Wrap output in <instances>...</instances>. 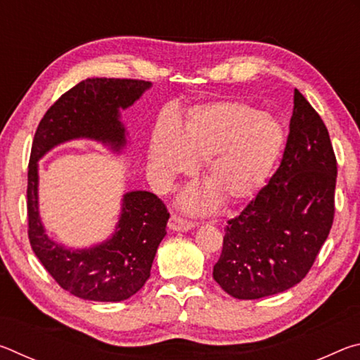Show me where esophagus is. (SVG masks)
<instances>
[{"label":"esophagus","mask_w":360,"mask_h":360,"mask_svg":"<svg viewBox=\"0 0 360 360\" xmlns=\"http://www.w3.org/2000/svg\"><path fill=\"white\" fill-rule=\"evenodd\" d=\"M195 222L192 221H187V219L181 217V216H176L173 214L172 217H169V222H168V227L169 230H174V231H187L195 227Z\"/></svg>","instance_id":"34e87169"}]
</instances>
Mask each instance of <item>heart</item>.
Masks as SVG:
<instances>
[{"label": "heart", "instance_id": "obj_1", "mask_svg": "<svg viewBox=\"0 0 360 360\" xmlns=\"http://www.w3.org/2000/svg\"><path fill=\"white\" fill-rule=\"evenodd\" d=\"M284 129L270 114L241 101H211L188 111L178 129L160 122L149 144V168L158 186L203 162L202 176L211 191L186 197L191 210H208L219 195L240 203L257 193L283 150Z\"/></svg>", "mask_w": 360, "mask_h": 360}]
</instances>
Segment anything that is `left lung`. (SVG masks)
Masks as SVG:
<instances>
[{
    "label": "left lung",
    "mask_w": 360,
    "mask_h": 360,
    "mask_svg": "<svg viewBox=\"0 0 360 360\" xmlns=\"http://www.w3.org/2000/svg\"><path fill=\"white\" fill-rule=\"evenodd\" d=\"M337 158L327 127L295 90L281 165L225 227L212 278L254 300L294 288L311 270L335 216Z\"/></svg>",
    "instance_id": "1"
}]
</instances>
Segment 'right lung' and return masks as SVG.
<instances>
[{"label":"right lung","mask_w":360,"mask_h":360,"mask_svg":"<svg viewBox=\"0 0 360 360\" xmlns=\"http://www.w3.org/2000/svg\"><path fill=\"white\" fill-rule=\"evenodd\" d=\"M149 87L150 82L139 79H85L47 109L34 133L27 187L30 245L60 288L84 300L122 302L143 288L167 235L169 212L157 195L129 192L111 238L89 249H66L49 238L41 224L38 160L56 146L77 138L101 141L119 152L127 143L119 109L131 106Z\"/></svg>","instance_id":"add662e5"}]
</instances>
